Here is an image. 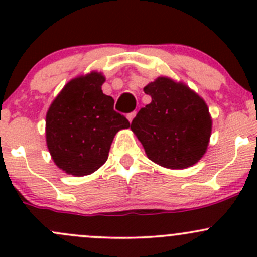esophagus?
I'll return each mask as SVG.
<instances>
[{
    "label": "esophagus",
    "instance_id": "34e87169",
    "mask_svg": "<svg viewBox=\"0 0 257 257\" xmlns=\"http://www.w3.org/2000/svg\"><path fill=\"white\" fill-rule=\"evenodd\" d=\"M136 114H137L136 110H134V112H132V113H128V114H126V118H128V120H129V121L133 120L134 116H136Z\"/></svg>",
    "mask_w": 257,
    "mask_h": 257
}]
</instances>
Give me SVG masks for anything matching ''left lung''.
I'll use <instances>...</instances> for the list:
<instances>
[{
  "label": "left lung",
  "instance_id": "8db88e82",
  "mask_svg": "<svg viewBox=\"0 0 257 257\" xmlns=\"http://www.w3.org/2000/svg\"><path fill=\"white\" fill-rule=\"evenodd\" d=\"M152 102L139 110L131 129L148 158L170 169L200 160L208 148L211 118L208 105L183 83L159 77L144 88Z\"/></svg>",
  "mask_w": 257,
  "mask_h": 257
}]
</instances>
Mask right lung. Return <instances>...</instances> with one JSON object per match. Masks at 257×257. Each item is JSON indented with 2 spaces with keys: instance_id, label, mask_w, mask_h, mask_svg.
<instances>
[{
  "instance_id": "obj_1",
  "label": "right lung",
  "mask_w": 257,
  "mask_h": 257,
  "mask_svg": "<svg viewBox=\"0 0 257 257\" xmlns=\"http://www.w3.org/2000/svg\"><path fill=\"white\" fill-rule=\"evenodd\" d=\"M104 77L92 72L67 83L46 116L47 147L56 165L74 177L92 174L108 159L113 138L131 126L102 92Z\"/></svg>"
}]
</instances>
